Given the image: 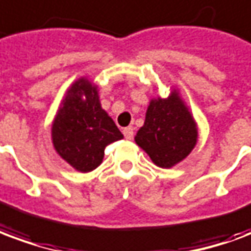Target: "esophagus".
I'll list each match as a JSON object with an SVG mask.
<instances>
[{"label":"esophagus","instance_id":"1","mask_svg":"<svg viewBox=\"0 0 251 251\" xmlns=\"http://www.w3.org/2000/svg\"><path fill=\"white\" fill-rule=\"evenodd\" d=\"M124 135H125L126 140H131L134 137V131H133V127L131 126H127L124 129Z\"/></svg>","mask_w":251,"mask_h":251}]
</instances>
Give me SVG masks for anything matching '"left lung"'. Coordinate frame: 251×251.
Masks as SVG:
<instances>
[{
  "label": "left lung",
  "instance_id": "8db88e82",
  "mask_svg": "<svg viewBox=\"0 0 251 251\" xmlns=\"http://www.w3.org/2000/svg\"><path fill=\"white\" fill-rule=\"evenodd\" d=\"M134 140L162 169L173 168L192 153L198 141V126L178 90L173 89L168 98L150 101L144 126Z\"/></svg>",
  "mask_w": 251,
  "mask_h": 251
}]
</instances>
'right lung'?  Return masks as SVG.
Segmentation results:
<instances>
[{
  "label": "right lung",
  "mask_w": 251,
  "mask_h": 251,
  "mask_svg": "<svg viewBox=\"0 0 251 251\" xmlns=\"http://www.w3.org/2000/svg\"><path fill=\"white\" fill-rule=\"evenodd\" d=\"M98 96V86L81 77L68 89L51 124V142L59 157L77 172L89 173L101 165L105 148L122 140Z\"/></svg>",
  "instance_id": "obj_1"
}]
</instances>
